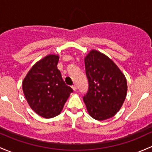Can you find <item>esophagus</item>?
<instances>
[{
	"mask_svg": "<svg viewBox=\"0 0 152 152\" xmlns=\"http://www.w3.org/2000/svg\"><path fill=\"white\" fill-rule=\"evenodd\" d=\"M72 89H73V91H76V89H77V87H76V85H73L72 86Z\"/></svg>",
	"mask_w": 152,
	"mask_h": 152,
	"instance_id": "esophagus-1",
	"label": "esophagus"
}]
</instances>
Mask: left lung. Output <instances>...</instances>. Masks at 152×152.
I'll use <instances>...</instances> for the list:
<instances>
[{
    "label": "left lung",
    "instance_id": "8db88e82",
    "mask_svg": "<svg viewBox=\"0 0 152 152\" xmlns=\"http://www.w3.org/2000/svg\"><path fill=\"white\" fill-rule=\"evenodd\" d=\"M84 64L89 89L83 100L87 111L96 120L111 118L127 96L125 76L112 60L95 49L84 57Z\"/></svg>",
    "mask_w": 152,
    "mask_h": 152
}]
</instances>
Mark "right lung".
Wrapping results in <instances>:
<instances>
[{
  "label": "right lung",
  "instance_id": "obj_1",
  "mask_svg": "<svg viewBox=\"0 0 152 152\" xmlns=\"http://www.w3.org/2000/svg\"><path fill=\"white\" fill-rule=\"evenodd\" d=\"M59 55H48L36 63L22 81V90L30 107L46 119L61 113L73 92L57 69Z\"/></svg>",
  "mask_w": 152,
  "mask_h": 152
}]
</instances>
